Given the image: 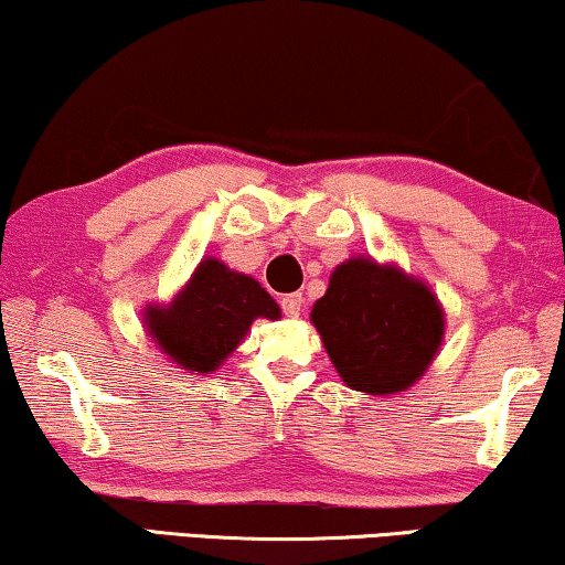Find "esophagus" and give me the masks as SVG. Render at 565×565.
<instances>
[{
	"instance_id": "obj_1",
	"label": "esophagus",
	"mask_w": 565,
	"mask_h": 565,
	"mask_svg": "<svg viewBox=\"0 0 565 565\" xmlns=\"http://www.w3.org/2000/svg\"><path fill=\"white\" fill-rule=\"evenodd\" d=\"M281 309L286 317H299L301 312V294H286L281 299Z\"/></svg>"
}]
</instances>
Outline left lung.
I'll use <instances>...</instances> for the list:
<instances>
[{
  "label": "left lung",
  "mask_w": 565,
  "mask_h": 565,
  "mask_svg": "<svg viewBox=\"0 0 565 565\" xmlns=\"http://www.w3.org/2000/svg\"><path fill=\"white\" fill-rule=\"evenodd\" d=\"M309 320L340 379L371 396L407 392L438 355L445 332L430 286L365 256L332 271Z\"/></svg>",
  "instance_id": "1"
}]
</instances>
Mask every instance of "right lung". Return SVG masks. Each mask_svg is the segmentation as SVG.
I'll return each instance as SVG.
<instances>
[{
    "label": "right lung",
    "instance_id": "right-lung-1",
    "mask_svg": "<svg viewBox=\"0 0 565 565\" xmlns=\"http://www.w3.org/2000/svg\"><path fill=\"white\" fill-rule=\"evenodd\" d=\"M146 330L186 371L212 373L248 335L253 320H279L281 309L253 276L204 258L171 305L146 307Z\"/></svg>",
    "mask_w": 565,
    "mask_h": 565
}]
</instances>
